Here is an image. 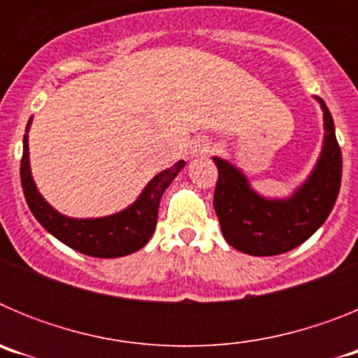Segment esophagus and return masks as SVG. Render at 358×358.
Returning a JSON list of instances; mask_svg holds the SVG:
<instances>
[{
	"instance_id": "esophagus-1",
	"label": "esophagus",
	"mask_w": 358,
	"mask_h": 358,
	"mask_svg": "<svg viewBox=\"0 0 358 358\" xmlns=\"http://www.w3.org/2000/svg\"><path fill=\"white\" fill-rule=\"evenodd\" d=\"M210 152V143L206 140H195L189 143L188 148V156L189 157H199V156H204Z\"/></svg>"
}]
</instances>
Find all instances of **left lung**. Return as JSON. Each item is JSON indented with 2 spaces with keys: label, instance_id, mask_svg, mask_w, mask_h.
Masks as SVG:
<instances>
[{
  "label": "left lung",
  "instance_id": "8db88e82",
  "mask_svg": "<svg viewBox=\"0 0 358 358\" xmlns=\"http://www.w3.org/2000/svg\"><path fill=\"white\" fill-rule=\"evenodd\" d=\"M322 110V145L314 169L289 197H265L248 176L224 157L213 156L218 169L213 208L231 248L251 256H276L301 245L324 224L337 201L343 157L327 103Z\"/></svg>",
  "mask_w": 358,
  "mask_h": 358
}]
</instances>
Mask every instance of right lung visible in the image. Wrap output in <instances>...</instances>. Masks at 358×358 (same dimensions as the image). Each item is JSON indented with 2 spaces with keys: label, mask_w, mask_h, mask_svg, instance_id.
<instances>
[{
  "label": "right lung",
  "mask_w": 358,
  "mask_h": 358,
  "mask_svg": "<svg viewBox=\"0 0 358 358\" xmlns=\"http://www.w3.org/2000/svg\"><path fill=\"white\" fill-rule=\"evenodd\" d=\"M31 118L28 120L27 134L23 138V159H21V185L24 199L34 217L50 235L61 240L68 248L94 256V258H120L140 251L154 235L157 224L159 201L164 189L172 185L177 173L185 169V161H177L173 166L156 173L147 182L141 194L131 206L106 217L75 218L62 215L41 195L30 169L28 152V131Z\"/></svg>",
  "instance_id": "add662e5"
}]
</instances>
